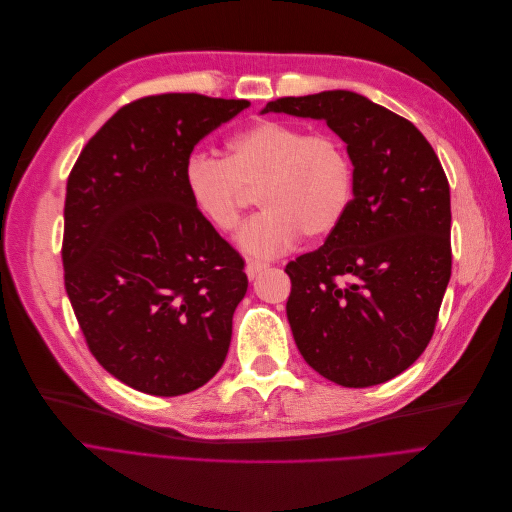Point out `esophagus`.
<instances>
[{"instance_id": "obj_1", "label": "esophagus", "mask_w": 512, "mask_h": 512, "mask_svg": "<svg viewBox=\"0 0 512 512\" xmlns=\"http://www.w3.org/2000/svg\"><path fill=\"white\" fill-rule=\"evenodd\" d=\"M266 269H269V264L266 262H260V260H250L248 266H246V275L250 281H254L258 275H262Z\"/></svg>"}]
</instances>
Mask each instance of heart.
<instances>
[{"instance_id":"1","label":"heart","mask_w":512,"mask_h":512,"mask_svg":"<svg viewBox=\"0 0 512 512\" xmlns=\"http://www.w3.org/2000/svg\"><path fill=\"white\" fill-rule=\"evenodd\" d=\"M187 196L208 225L229 233L239 225L250 191L264 206L237 235L243 252L275 256L306 239L331 235L352 202L354 168L342 139L304 133L281 120H258L237 131L225 158L193 154L183 168Z\"/></svg>"}]
</instances>
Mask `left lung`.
Returning a JSON list of instances; mask_svg holds the SVG:
<instances>
[{
    "mask_svg": "<svg viewBox=\"0 0 512 512\" xmlns=\"http://www.w3.org/2000/svg\"><path fill=\"white\" fill-rule=\"evenodd\" d=\"M266 112L325 120L354 166L344 221L285 266L296 346L337 385L394 379L425 352L450 281L444 168L410 120L354 91L279 97Z\"/></svg>",
    "mask_w": 512,
    "mask_h": 512,
    "instance_id": "8db88e82",
    "label": "left lung"
}]
</instances>
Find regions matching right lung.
Here are the masks:
<instances>
[{"instance_id": "obj_1", "label": "right lung", "mask_w": 512, "mask_h": 512, "mask_svg": "<svg viewBox=\"0 0 512 512\" xmlns=\"http://www.w3.org/2000/svg\"><path fill=\"white\" fill-rule=\"evenodd\" d=\"M250 106L162 93L120 108L83 148L64 202L66 294L102 367L143 394L181 396L223 367L243 258L193 208L183 168Z\"/></svg>"}]
</instances>
